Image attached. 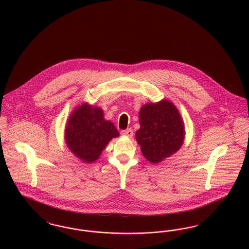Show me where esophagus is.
<instances>
[{"mask_svg":"<svg viewBox=\"0 0 249 249\" xmlns=\"http://www.w3.org/2000/svg\"><path fill=\"white\" fill-rule=\"evenodd\" d=\"M121 134L122 135H125V136H127V137H132L133 136V131L131 129H127V130H122L121 131Z\"/></svg>","mask_w":249,"mask_h":249,"instance_id":"obj_1","label":"esophagus"}]
</instances>
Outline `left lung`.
I'll return each instance as SVG.
<instances>
[{
  "label": "left lung",
  "instance_id": "obj_1",
  "mask_svg": "<svg viewBox=\"0 0 249 249\" xmlns=\"http://www.w3.org/2000/svg\"><path fill=\"white\" fill-rule=\"evenodd\" d=\"M139 123L135 138L144 158L152 163L175 154L184 142L183 119L168 100L144 105L139 112Z\"/></svg>",
  "mask_w": 249,
  "mask_h": 249
}]
</instances>
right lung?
I'll return each instance as SVG.
<instances>
[{"label":"right lung","mask_w":249,"mask_h":249,"mask_svg":"<svg viewBox=\"0 0 249 249\" xmlns=\"http://www.w3.org/2000/svg\"><path fill=\"white\" fill-rule=\"evenodd\" d=\"M118 136L115 125L104 118L103 109L87 103L72 111L65 129L69 149L86 163L98 160L107 143Z\"/></svg>","instance_id":"1"}]
</instances>
